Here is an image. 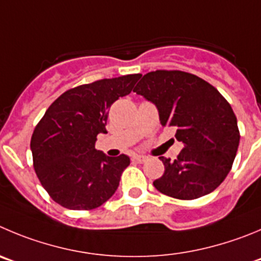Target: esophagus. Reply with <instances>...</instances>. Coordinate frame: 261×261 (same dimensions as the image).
<instances>
[{"mask_svg": "<svg viewBox=\"0 0 261 261\" xmlns=\"http://www.w3.org/2000/svg\"><path fill=\"white\" fill-rule=\"evenodd\" d=\"M131 161H133V162H136V164H143V162H145V161H147V157H145V155L135 154L131 157Z\"/></svg>", "mask_w": 261, "mask_h": 261, "instance_id": "esophagus-1", "label": "esophagus"}]
</instances>
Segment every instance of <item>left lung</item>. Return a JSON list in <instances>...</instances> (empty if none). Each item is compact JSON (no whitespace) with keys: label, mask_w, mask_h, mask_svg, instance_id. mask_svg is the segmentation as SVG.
Here are the masks:
<instances>
[{"label":"left lung","mask_w":261,"mask_h":261,"mask_svg":"<svg viewBox=\"0 0 261 261\" xmlns=\"http://www.w3.org/2000/svg\"><path fill=\"white\" fill-rule=\"evenodd\" d=\"M134 92L155 104L161 125L174 127L184 144L175 161L160 157L165 172L157 191L177 199H196L215 191L232 169L240 144L237 117L208 82L182 70L143 75Z\"/></svg>","instance_id":"8db88e82"}]
</instances>
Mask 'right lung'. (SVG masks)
<instances>
[{"mask_svg":"<svg viewBox=\"0 0 261 261\" xmlns=\"http://www.w3.org/2000/svg\"><path fill=\"white\" fill-rule=\"evenodd\" d=\"M142 74H127L80 85L63 92L32 134L33 167L48 196L69 210H92L118 188L125 154L108 157L95 149L107 133L109 107L128 95Z\"/></svg>","mask_w":261,"mask_h":261,"instance_id":"1","label":"right lung"}]
</instances>
